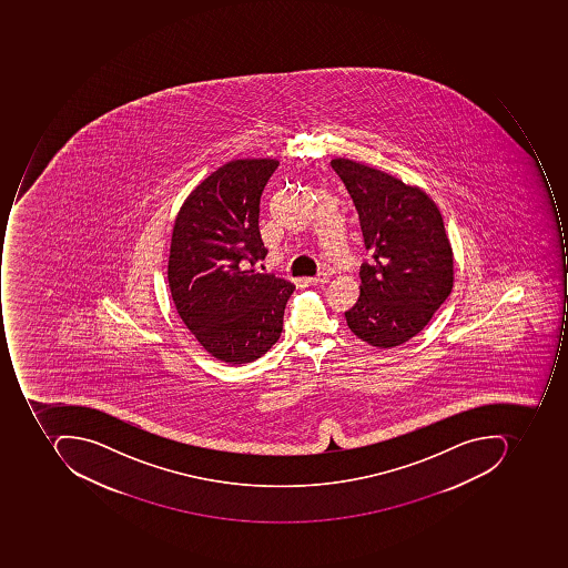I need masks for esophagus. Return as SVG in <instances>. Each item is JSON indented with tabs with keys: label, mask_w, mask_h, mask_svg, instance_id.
<instances>
[{
	"label": "esophagus",
	"mask_w": 568,
	"mask_h": 568,
	"mask_svg": "<svg viewBox=\"0 0 568 568\" xmlns=\"http://www.w3.org/2000/svg\"><path fill=\"white\" fill-rule=\"evenodd\" d=\"M329 282V275L327 273H320V275L314 276V278H307V283L311 285H326Z\"/></svg>",
	"instance_id": "esophagus-1"
}]
</instances>
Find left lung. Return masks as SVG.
Masks as SVG:
<instances>
[{
  "label": "left lung",
  "mask_w": 568,
  "mask_h": 568,
  "mask_svg": "<svg viewBox=\"0 0 568 568\" xmlns=\"http://www.w3.org/2000/svg\"><path fill=\"white\" fill-rule=\"evenodd\" d=\"M358 213L368 261L349 329L377 348L403 345L449 297L453 248L437 204L418 187L348 159L331 160Z\"/></svg>",
  "instance_id": "1"
}]
</instances>
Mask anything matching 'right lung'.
Here are the masks:
<instances>
[{"label": "right lung", "instance_id": "1", "mask_svg": "<svg viewBox=\"0 0 568 568\" xmlns=\"http://www.w3.org/2000/svg\"><path fill=\"white\" fill-rule=\"evenodd\" d=\"M278 160H234L204 179L179 210L169 286L181 320L220 362L248 364L280 339L295 285L257 273L260 203Z\"/></svg>", "mask_w": 568, "mask_h": 568}]
</instances>
